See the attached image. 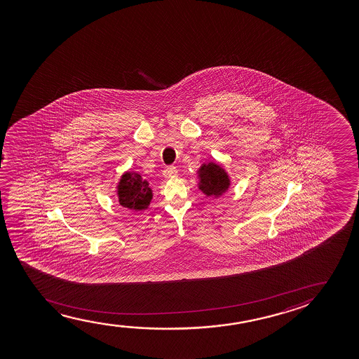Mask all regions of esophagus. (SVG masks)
<instances>
[{"instance_id": "esophagus-1", "label": "esophagus", "mask_w": 359, "mask_h": 359, "mask_svg": "<svg viewBox=\"0 0 359 359\" xmlns=\"http://www.w3.org/2000/svg\"><path fill=\"white\" fill-rule=\"evenodd\" d=\"M163 175L164 177H167V179H172V177H177V170L175 167H167L164 169V172H163Z\"/></svg>"}]
</instances>
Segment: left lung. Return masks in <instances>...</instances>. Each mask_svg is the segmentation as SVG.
I'll return each instance as SVG.
<instances>
[{"mask_svg": "<svg viewBox=\"0 0 359 359\" xmlns=\"http://www.w3.org/2000/svg\"><path fill=\"white\" fill-rule=\"evenodd\" d=\"M196 174L198 190L207 197H221L231 187V177L219 163H203L197 169Z\"/></svg>", "mask_w": 359, "mask_h": 359, "instance_id": "left-lung-1", "label": "left lung"}]
</instances>
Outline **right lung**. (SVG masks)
Instances as JSON below:
<instances>
[{
	"label": "right lung",
	"mask_w": 359,
	"mask_h": 359,
	"mask_svg": "<svg viewBox=\"0 0 359 359\" xmlns=\"http://www.w3.org/2000/svg\"><path fill=\"white\" fill-rule=\"evenodd\" d=\"M115 192L120 206L136 212L147 210L153 198L149 182L137 172H123L118 179Z\"/></svg>",
	"instance_id": "add662e5"
}]
</instances>
